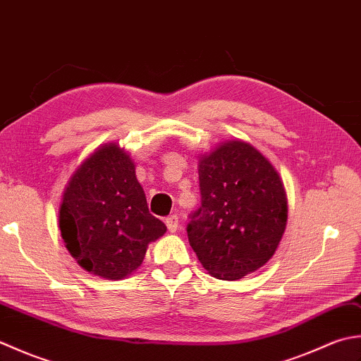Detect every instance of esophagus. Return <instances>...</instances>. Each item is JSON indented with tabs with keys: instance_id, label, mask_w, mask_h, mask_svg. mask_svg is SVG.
I'll return each instance as SVG.
<instances>
[{
	"instance_id": "esophagus-1",
	"label": "esophagus",
	"mask_w": 361,
	"mask_h": 361,
	"mask_svg": "<svg viewBox=\"0 0 361 361\" xmlns=\"http://www.w3.org/2000/svg\"><path fill=\"white\" fill-rule=\"evenodd\" d=\"M166 226H167L169 231L175 233L176 229H178V217H176V216H169L166 219Z\"/></svg>"
}]
</instances>
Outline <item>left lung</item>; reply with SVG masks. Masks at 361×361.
<instances>
[{"instance_id": "obj_1", "label": "left lung", "mask_w": 361, "mask_h": 361, "mask_svg": "<svg viewBox=\"0 0 361 361\" xmlns=\"http://www.w3.org/2000/svg\"><path fill=\"white\" fill-rule=\"evenodd\" d=\"M202 208L189 243L211 276L239 281L273 257L286 231L288 200L274 166L242 140L198 155Z\"/></svg>"}]
</instances>
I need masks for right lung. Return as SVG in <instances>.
I'll list each match as a JSON object with an SVG mask.
<instances>
[{
    "label": "right lung",
    "instance_id": "obj_1",
    "mask_svg": "<svg viewBox=\"0 0 361 361\" xmlns=\"http://www.w3.org/2000/svg\"><path fill=\"white\" fill-rule=\"evenodd\" d=\"M59 228L83 270L109 281L135 273L149 243L167 231L149 212L135 161L116 142L102 144L73 172L59 208Z\"/></svg>",
    "mask_w": 361,
    "mask_h": 361
}]
</instances>
